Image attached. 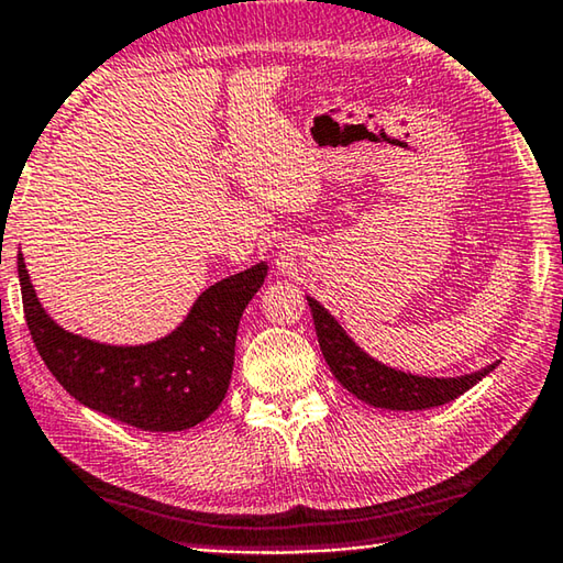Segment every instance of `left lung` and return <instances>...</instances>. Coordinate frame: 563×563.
I'll use <instances>...</instances> for the list:
<instances>
[{
    "label": "left lung",
    "instance_id": "8db88e82",
    "mask_svg": "<svg viewBox=\"0 0 563 563\" xmlns=\"http://www.w3.org/2000/svg\"><path fill=\"white\" fill-rule=\"evenodd\" d=\"M316 320L318 342L322 357L330 365V373L335 375L338 383L355 395L362 402L383 407V409H430L452 402L466 389L474 387L482 377H487L494 365H487L479 373L460 375V377H419L409 373H399L395 367H387L367 352H362L352 338L342 330L340 322L322 308L316 298H308Z\"/></svg>",
    "mask_w": 563,
    "mask_h": 563
}]
</instances>
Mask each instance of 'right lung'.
I'll list each match as a JSON object with an SVG mask.
<instances>
[{
    "instance_id": "obj_1",
    "label": "right lung",
    "mask_w": 563,
    "mask_h": 563,
    "mask_svg": "<svg viewBox=\"0 0 563 563\" xmlns=\"http://www.w3.org/2000/svg\"><path fill=\"white\" fill-rule=\"evenodd\" d=\"M24 318L44 365L89 409L148 432H180L211 417L231 385L238 322L268 275L258 263L198 295L186 320L148 345H103L46 316L16 258Z\"/></svg>"
}]
</instances>
